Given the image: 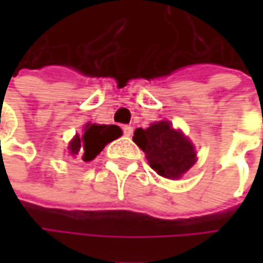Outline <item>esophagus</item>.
<instances>
[{
	"label": "esophagus",
	"mask_w": 263,
	"mask_h": 263,
	"mask_svg": "<svg viewBox=\"0 0 263 263\" xmlns=\"http://www.w3.org/2000/svg\"><path fill=\"white\" fill-rule=\"evenodd\" d=\"M123 133H124V136H132L133 135V127L132 126H124L123 127Z\"/></svg>",
	"instance_id": "esophagus-1"
}]
</instances>
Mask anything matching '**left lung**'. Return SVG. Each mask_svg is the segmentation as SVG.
Instances as JSON below:
<instances>
[{
  "label": "left lung",
  "mask_w": 263,
  "mask_h": 263,
  "mask_svg": "<svg viewBox=\"0 0 263 263\" xmlns=\"http://www.w3.org/2000/svg\"><path fill=\"white\" fill-rule=\"evenodd\" d=\"M133 142L145 152L152 170L171 180L181 178L197 159L192 142L167 120L136 128Z\"/></svg>",
  "instance_id": "left-lung-1"
}]
</instances>
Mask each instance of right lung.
<instances>
[{
  "label": "right lung",
  "mask_w": 263,
  "mask_h": 263,
  "mask_svg": "<svg viewBox=\"0 0 263 263\" xmlns=\"http://www.w3.org/2000/svg\"><path fill=\"white\" fill-rule=\"evenodd\" d=\"M123 135L118 126L106 124H90L87 123L83 133L76 135L68 143V155L76 158L77 161H92L109 142L116 140Z\"/></svg>",
  "instance_id": "right-lung-1"
}]
</instances>
